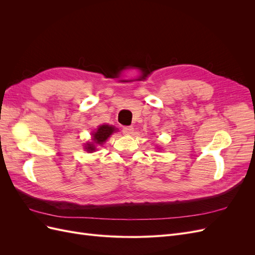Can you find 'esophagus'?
I'll use <instances>...</instances> for the list:
<instances>
[{
  "mask_svg": "<svg viewBox=\"0 0 255 255\" xmlns=\"http://www.w3.org/2000/svg\"><path fill=\"white\" fill-rule=\"evenodd\" d=\"M122 132L127 134V135H130L134 132V128L133 127H123L122 128Z\"/></svg>",
  "mask_w": 255,
  "mask_h": 255,
  "instance_id": "34e87169",
  "label": "esophagus"
}]
</instances>
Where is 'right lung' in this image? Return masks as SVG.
Here are the masks:
<instances>
[{
	"instance_id": "1",
	"label": "right lung",
	"mask_w": 255,
	"mask_h": 255,
	"mask_svg": "<svg viewBox=\"0 0 255 255\" xmlns=\"http://www.w3.org/2000/svg\"><path fill=\"white\" fill-rule=\"evenodd\" d=\"M115 130L114 127H110V126H101L97 132L94 134V142H89L86 145V149L88 152H92L96 150V145L97 144H102L104 141H106L107 138H109L113 132Z\"/></svg>"
}]
</instances>
